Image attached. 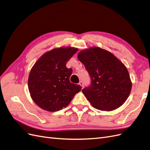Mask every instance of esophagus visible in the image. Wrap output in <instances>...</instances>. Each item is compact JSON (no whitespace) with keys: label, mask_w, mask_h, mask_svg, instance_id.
I'll return each instance as SVG.
<instances>
[{"label":"esophagus","mask_w":150,"mask_h":150,"mask_svg":"<svg viewBox=\"0 0 150 150\" xmlns=\"http://www.w3.org/2000/svg\"><path fill=\"white\" fill-rule=\"evenodd\" d=\"M79 85H80L82 88H83V87H84V84H83V83L82 82V81H80L79 83Z\"/></svg>","instance_id":"esophagus-1"}]
</instances>
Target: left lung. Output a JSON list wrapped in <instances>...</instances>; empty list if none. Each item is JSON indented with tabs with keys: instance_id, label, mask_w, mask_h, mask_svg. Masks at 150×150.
<instances>
[{
	"instance_id": "1",
	"label": "left lung",
	"mask_w": 150,
	"mask_h": 150,
	"mask_svg": "<svg viewBox=\"0 0 150 150\" xmlns=\"http://www.w3.org/2000/svg\"><path fill=\"white\" fill-rule=\"evenodd\" d=\"M78 58L91 78V85L82 90L91 105L106 111L122 106L132 88L129 74L123 63L110 51L96 46L81 51Z\"/></svg>"
}]
</instances>
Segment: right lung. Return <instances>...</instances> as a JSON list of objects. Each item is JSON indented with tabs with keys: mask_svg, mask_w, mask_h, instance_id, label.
Segmentation results:
<instances>
[{
	"mask_svg": "<svg viewBox=\"0 0 150 150\" xmlns=\"http://www.w3.org/2000/svg\"><path fill=\"white\" fill-rule=\"evenodd\" d=\"M78 51L70 46L54 48L40 56L32 67L29 91L32 99L42 110L51 112L62 110L81 90V86L70 82L72 70L66 66Z\"/></svg>",
	"mask_w": 150,
	"mask_h": 150,
	"instance_id": "right-lung-1",
	"label": "right lung"
}]
</instances>
